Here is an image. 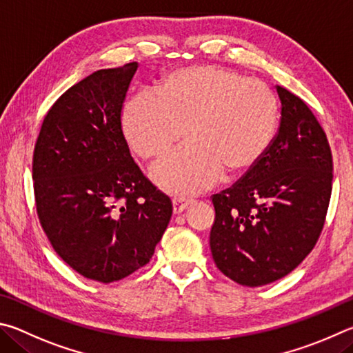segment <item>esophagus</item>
<instances>
[{"label":"esophagus","mask_w":353,"mask_h":353,"mask_svg":"<svg viewBox=\"0 0 353 353\" xmlns=\"http://www.w3.org/2000/svg\"><path fill=\"white\" fill-rule=\"evenodd\" d=\"M173 214H181L183 211H186V209L192 205L194 200L190 199H183V196H178V199H173Z\"/></svg>","instance_id":"1"}]
</instances>
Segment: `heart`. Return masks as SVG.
Here are the masks:
<instances>
[{
	"mask_svg": "<svg viewBox=\"0 0 353 353\" xmlns=\"http://www.w3.org/2000/svg\"><path fill=\"white\" fill-rule=\"evenodd\" d=\"M281 107L261 80L220 66L196 65L167 72L154 96L123 105L128 145L145 161L163 158L186 136L190 141L152 170L161 188L195 194L225 176L248 173L276 138Z\"/></svg>",
	"mask_w": 353,
	"mask_h": 353,
	"instance_id": "b5f03b06",
	"label": "heart"
}]
</instances>
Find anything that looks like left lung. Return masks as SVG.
<instances>
[{
  "label": "left lung",
  "instance_id": "1",
  "mask_svg": "<svg viewBox=\"0 0 353 353\" xmlns=\"http://www.w3.org/2000/svg\"><path fill=\"white\" fill-rule=\"evenodd\" d=\"M281 122L267 154L230 189L212 195L214 262L245 287L282 279L314 248L333 180L329 141L312 110L276 86Z\"/></svg>",
  "mask_w": 353,
  "mask_h": 353
}]
</instances>
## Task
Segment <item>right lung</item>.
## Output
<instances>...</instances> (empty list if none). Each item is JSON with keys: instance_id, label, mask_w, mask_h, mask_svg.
Segmentation results:
<instances>
[{"instance_id": "obj_1", "label": "right lung", "mask_w": 353, "mask_h": 353, "mask_svg": "<svg viewBox=\"0 0 353 353\" xmlns=\"http://www.w3.org/2000/svg\"><path fill=\"white\" fill-rule=\"evenodd\" d=\"M136 70L132 61L72 85L49 108L34 148L43 231L72 270L102 283L150 262L173 209L133 161L122 132Z\"/></svg>"}]
</instances>
